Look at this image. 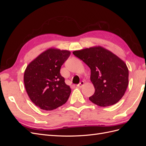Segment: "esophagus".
<instances>
[{
	"instance_id": "obj_1",
	"label": "esophagus",
	"mask_w": 146,
	"mask_h": 146,
	"mask_svg": "<svg viewBox=\"0 0 146 146\" xmlns=\"http://www.w3.org/2000/svg\"><path fill=\"white\" fill-rule=\"evenodd\" d=\"M84 84H85V83H84V82L83 81H81L80 83H79L78 85H77V86L78 87V88H82L83 85H84Z\"/></svg>"
}]
</instances>
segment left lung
Returning a JSON list of instances; mask_svg holds the SVG:
<instances>
[{"label": "left lung", "instance_id": "left-lung-1", "mask_svg": "<svg viewBox=\"0 0 146 146\" xmlns=\"http://www.w3.org/2000/svg\"><path fill=\"white\" fill-rule=\"evenodd\" d=\"M91 69V81L95 88L90 101L100 107H108L124 95L129 85V69L124 61L101 46L74 51Z\"/></svg>", "mask_w": 146, "mask_h": 146}]
</instances>
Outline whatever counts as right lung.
Returning a JSON list of instances; mask_svg holds the SVG:
<instances>
[{
    "label": "right lung",
    "instance_id": "right-lung-1",
    "mask_svg": "<svg viewBox=\"0 0 146 146\" xmlns=\"http://www.w3.org/2000/svg\"><path fill=\"white\" fill-rule=\"evenodd\" d=\"M70 52L50 48L39 55L26 68L24 82L32 102L42 110L50 111L64 104L71 90L61 76L60 69Z\"/></svg>",
    "mask_w": 146,
    "mask_h": 146
}]
</instances>
